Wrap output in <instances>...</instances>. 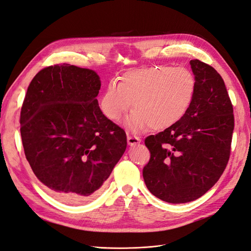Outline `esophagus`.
Masks as SVG:
<instances>
[{
    "label": "esophagus",
    "instance_id": "esophagus-1",
    "mask_svg": "<svg viewBox=\"0 0 251 251\" xmlns=\"http://www.w3.org/2000/svg\"><path fill=\"white\" fill-rule=\"evenodd\" d=\"M140 142V138L137 137V136L135 135H131L127 133V143L128 146H136V144H138Z\"/></svg>",
    "mask_w": 251,
    "mask_h": 251
}]
</instances>
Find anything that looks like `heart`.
Here are the masks:
<instances>
[{
	"label": "heart",
	"instance_id": "1",
	"mask_svg": "<svg viewBox=\"0 0 251 251\" xmlns=\"http://www.w3.org/2000/svg\"><path fill=\"white\" fill-rule=\"evenodd\" d=\"M198 81L195 73L184 66L156 65L128 71L118 85L111 82L100 100L103 115L117 121L132 107L126 126L134 131L150 126L164 130L175 125L191 108Z\"/></svg>",
	"mask_w": 251,
	"mask_h": 251
}]
</instances>
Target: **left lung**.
I'll list each match as a JSON object with an SVG mask.
<instances>
[{
	"label": "left lung",
	"mask_w": 251,
	"mask_h": 251,
	"mask_svg": "<svg viewBox=\"0 0 251 251\" xmlns=\"http://www.w3.org/2000/svg\"><path fill=\"white\" fill-rule=\"evenodd\" d=\"M198 86L191 108L176 124L144 140L151 157L142 175L149 191L169 203L200 198L229 160L233 108L215 68L191 60Z\"/></svg>",
	"instance_id": "8db88e82"
}]
</instances>
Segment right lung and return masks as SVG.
Wrapping results in <instances>:
<instances>
[{"label":"right lung","instance_id":"add662e5","mask_svg":"<svg viewBox=\"0 0 251 251\" xmlns=\"http://www.w3.org/2000/svg\"><path fill=\"white\" fill-rule=\"evenodd\" d=\"M100 86L93 70L49 66L33 77L23 101L25 156L36 178L65 202L95 195L126 149L125 130L98 105Z\"/></svg>","mask_w":251,"mask_h":251}]
</instances>
